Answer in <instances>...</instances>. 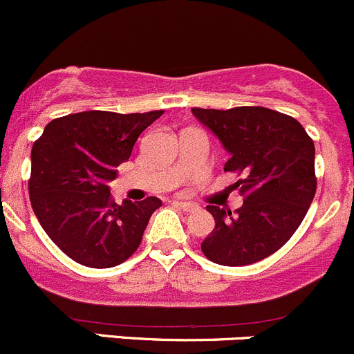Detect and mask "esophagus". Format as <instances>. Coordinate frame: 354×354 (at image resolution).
I'll use <instances>...</instances> for the list:
<instances>
[{
  "mask_svg": "<svg viewBox=\"0 0 354 354\" xmlns=\"http://www.w3.org/2000/svg\"><path fill=\"white\" fill-rule=\"evenodd\" d=\"M177 206L180 207L182 211H187V213H194V211H198V209H199L198 204H194V203H187V201H178V203H177Z\"/></svg>",
  "mask_w": 354,
  "mask_h": 354,
  "instance_id": "esophagus-1",
  "label": "esophagus"
}]
</instances>
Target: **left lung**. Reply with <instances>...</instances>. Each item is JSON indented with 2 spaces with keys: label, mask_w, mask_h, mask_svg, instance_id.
I'll return each instance as SVG.
<instances>
[{
  "label": "left lung",
  "mask_w": 354,
  "mask_h": 354,
  "mask_svg": "<svg viewBox=\"0 0 354 354\" xmlns=\"http://www.w3.org/2000/svg\"><path fill=\"white\" fill-rule=\"evenodd\" d=\"M230 153L225 172H236L242 207L206 206L214 230L203 254L221 266L262 261L291 239L317 191L315 147L297 119L266 107L192 109Z\"/></svg>",
  "instance_id": "left-lung-1"
}]
</instances>
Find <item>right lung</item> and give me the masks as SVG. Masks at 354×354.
<instances>
[{"instance_id": "right-lung-1", "label": "right lung", "mask_w": 354, "mask_h": 354, "mask_svg": "<svg viewBox=\"0 0 354 354\" xmlns=\"http://www.w3.org/2000/svg\"><path fill=\"white\" fill-rule=\"evenodd\" d=\"M163 111H86L50 121L32 147L28 194L49 239L78 264L114 268L140 247L158 198L115 204L109 182Z\"/></svg>"}]
</instances>
